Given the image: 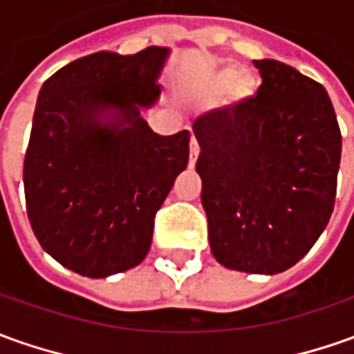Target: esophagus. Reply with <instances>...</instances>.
<instances>
[{"mask_svg":"<svg viewBox=\"0 0 354 354\" xmlns=\"http://www.w3.org/2000/svg\"><path fill=\"white\" fill-rule=\"evenodd\" d=\"M199 151H201V149H199V143H197V139H196V137H192V141H189V153H192L189 165H192V167L196 165L197 157H199Z\"/></svg>","mask_w":354,"mask_h":354,"instance_id":"obj_1","label":"esophagus"}]
</instances>
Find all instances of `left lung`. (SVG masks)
<instances>
[{"label": "left lung", "instance_id": "8db88e82", "mask_svg": "<svg viewBox=\"0 0 354 354\" xmlns=\"http://www.w3.org/2000/svg\"><path fill=\"white\" fill-rule=\"evenodd\" d=\"M258 93L196 118L201 203L221 266L275 275L316 244L333 213L341 131L326 88L256 59Z\"/></svg>", "mask_w": 354, "mask_h": 354}]
</instances>
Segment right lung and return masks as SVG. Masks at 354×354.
<instances>
[{
  "label": "right lung",
  "instance_id": "obj_1",
  "mask_svg": "<svg viewBox=\"0 0 354 354\" xmlns=\"http://www.w3.org/2000/svg\"><path fill=\"white\" fill-rule=\"evenodd\" d=\"M168 48L96 52L56 71L38 93L25 155L26 213L64 268L108 277L139 266L155 215L187 167L189 131L158 136L143 110L160 96Z\"/></svg>",
  "mask_w": 354,
  "mask_h": 354
}]
</instances>
